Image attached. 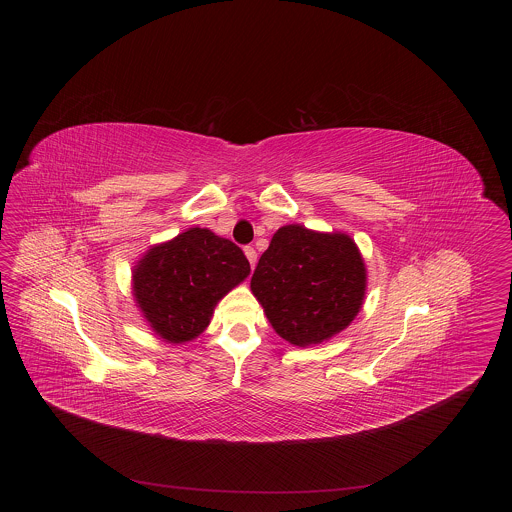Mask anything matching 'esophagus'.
<instances>
[{
	"instance_id": "obj_1",
	"label": "esophagus",
	"mask_w": 512,
	"mask_h": 512,
	"mask_svg": "<svg viewBox=\"0 0 512 512\" xmlns=\"http://www.w3.org/2000/svg\"><path fill=\"white\" fill-rule=\"evenodd\" d=\"M244 251L249 265H251V268H255V263H257V251H255L253 247H245Z\"/></svg>"
}]
</instances>
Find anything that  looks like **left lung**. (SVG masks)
Instances as JSON below:
<instances>
[{"mask_svg": "<svg viewBox=\"0 0 512 512\" xmlns=\"http://www.w3.org/2000/svg\"><path fill=\"white\" fill-rule=\"evenodd\" d=\"M274 332L297 347L334 338L359 315L366 265L355 240L301 224L276 230L251 278Z\"/></svg>", "mask_w": 512, "mask_h": 512, "instance_id": "left-lung-1", "label": "left lung"}]
</instances>
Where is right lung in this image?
Returning a JSON list of instances; mask_svg holds the SVG:
<instances>
[{"mask_svg": "<svg viewBox=\"0 0 512 512\" xmlns=\"http://www.w3.org/2000/svg\"><path fill=\"white\" fill-rule=\"evenodd\" d=\"M249 272L238 245L194 226L147 249L132 268V295L149 328L178 345L205 332L217 303Z\"/></svg>", "mask_w": 512, "mask_h": 512, "instance_id": "1", "label": "right lung"}]
</instances>
